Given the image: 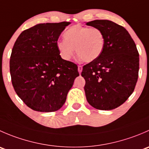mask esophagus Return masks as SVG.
Wrapping results in <instances>:
<instances>
[{
  "instance_id": "obj_1",
  "label": "esophagus",
  "mask_w": 149,
  "mask_h": 149,
  "mask_svg": "<svg viewBox=\"0 0 149 149\" xmlns=\"http://www.w3.org/2000/svg\"><path fill=\"white\" fill-rule=\"evenodd\" d=\"M82 69H83V66H82V65H79V66H78V70H79V73H81Z\"/></svg>"
}]
</instances>
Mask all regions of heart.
I'll use <instances>...</instances> for the list:
<instances>
[{
  "mask_svg": "<svg viewBox=\"0 0 149 149\" xmlns=\"http://www.w3.org/2000/svg\"><path fill=\"white\" fill-rule=\"evenodd\" d=\"M64 38L58 42L57 47L61 56L66 61L74 55L76 49V54L82 61L91 62L101 55L105 44L104 34L100 29L80 25L68 29Z\"/></svg>",
  "mask_w": 149,
  "mask_h": 149,
  "instance_id": "b5f03b06",
  "label": "heart"
}]
</instances>
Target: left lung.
Masks as SVG:
<instances>
[{
    "mask_svg": "<svg viewBox=\"0 0 149 149\" xmlns=\"http://www.w3.org/2000/svg\"><path fill=\"white\" fill-rule=\"evenodd\" d=\"M86 24L100 29L105 37L101 55L83 66L86 97L93 107L111 110L123 104L134 91L139 53L128 31L120 25L109 20H94Z\"/></svg>",
    "mask_w": 149,
    "mask_h": 149,
    "instance_id": "8db88e82",
    "label": "left lung"
}]
</instances>
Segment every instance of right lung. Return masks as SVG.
<instances>
[{
    "label": "right lung",
    "instance_id": "1",
    "mask_svg": "<svg viewBox=\"0 0 149 149\" xmlns=\"http://www.w3.org/2000/svg\"><path fill=\"white\" fill-rule=\"evenodd\" d=\"M70 24H39L22 31L15 42L10 59L12 85L33 110L61 109L79 76L77 65L63 59L57 47L61 32Z\"/></svg>",
    "mask_w": 149,
    "mask_h": 149
}]
</instances>
